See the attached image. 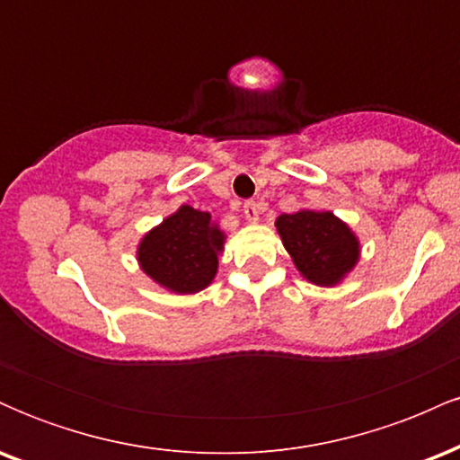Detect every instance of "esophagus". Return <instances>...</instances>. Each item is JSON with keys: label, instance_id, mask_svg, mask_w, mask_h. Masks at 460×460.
<instances>
[{"label": "esophagus", "instance_id": "1", "mask_svg": "<svg viewBox=\"0 0 460 460\" xmlns=\"http://www.w3.org/2000/svg\"><path fill=\"white\" fill-rule=\"evenodd\" d=\"M244 218L248 223H257L260 220V208H257L255 200H246L244 203Z\"/></svg>", "mask_w": 460, "mask_h": 460}]
</instances>
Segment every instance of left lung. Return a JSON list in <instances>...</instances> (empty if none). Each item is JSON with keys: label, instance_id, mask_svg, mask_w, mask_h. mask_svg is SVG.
Segmentation results:
<instances>
[{"label": "left lung", "instance_id": "8db88e82", "mask_svg": "<svg viewBox=\"0 0 460 460\" xmlns=\"http://www.w3.org/2000/svg\"><path fill=\"white\" fill-rule=\"evenodd\" d=\"M274 225L294 266L309 283L332 288L357 266L361 251L357 235L332 212L300 209L281 214Z\"/></svg>", "mask_w": 460, "mask_h": 460}]
</instances>
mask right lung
I'll return each instance as SVG.
<instances>
[{"instance_id":"right-lung-1","label":"right lung","mask_w":460,"mask_h":460,"mask_svg":"<svg viewBox=\"0 0 460 460\" xmlns=\"http://www.w3.org/2000/svg\"><path fill=\"white\" fill-rule=\"evenodd\" d=\"M225 234L208 212L181 205L140 240L138 263L146 277L175 294H197L214 281Z\"/></svg>"}]
</instances>
